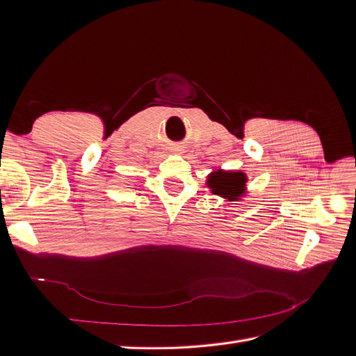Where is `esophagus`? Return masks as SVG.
<instances>
[{
  "instance_id": "esophagus-1",
  "label": "esophagus",
  "mask_w": 356,
  "mask_h": 356,
  "mask_svg": "<svg viewBox=\"0 0 356 356\" xmlns=\"http://www.w3.org/2000/svg\"><path fill=\"white\" fill-rule=\"evenodd\" d=\"M181 152H182V149H181V148H179V147H177V148H174V153H178V154H179V153H181Z\"/></svg>"
}]
</instances>
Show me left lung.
<instances>
[{
	"label": "left lung",
	"instance_id": "obj_1",
	"mask_svg": "<svg viewBox=\"0 0 356 356\" xmlns=\"http://www.w3.org/2000/svg\"><path fill=\"white\" fill-rule=\"evenodd\" d=\"M246 181L243 172L218 169L208 177L207 184L213 195L227 199V202H236L245 193Z\"/></svg>",
	"mask_w": 356,
	"mask_h": 356
}]
</instances>
